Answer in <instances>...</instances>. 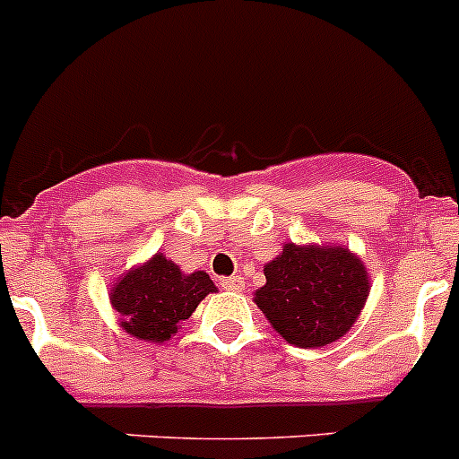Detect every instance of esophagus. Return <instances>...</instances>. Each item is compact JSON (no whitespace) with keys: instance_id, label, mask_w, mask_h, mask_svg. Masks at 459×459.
<instances>
[{"instance_id":"esophagus-1","label":"esophagus","mask_w":459,"mask_h":459,"mask_svg":"<svg viewBox=\"0 0 459 459\" xmlns=\"http://www.w3.org/2000/svg\"><path fill=\"white\" fill-rule=\"evenodd\" d=\"M221 287L225 289V291H241V289H243V277H238V275L222 277Z\"/></svg>"}]
</instances>
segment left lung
<instances>
[{
    "instance_id": "obj_1",
    "label": "left lung",
    "mask_w": 459,
    "mask_h": 459,
    "mask_svg": "<svg viewBox=\"0 0 459 459\" xmlns=\"http://www.w3.org/2000/svg\"><path fill=\"white\" fill-rule=\"evenodd\" d=\"M264 275L255 302L298 348H321L346 334L368 296L367 271L348 247L287 243Z\"/></svg>"
}]
</instances>
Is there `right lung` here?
Here are the masks:
<instances>
[{"instance_id":"right-lung-1","label":"right lung","mask_w":459,"mask_h":459,"mask_svg":"<svg viewBox=\"0 0 459 459\" xmlns=\"http://www.w3.org/2000/svg\"><path fill=\"white\" fill-rule=\"evenodd\" d=\"M216 291L204 271L184 275L178 264L154 255L145 266L134 268L113 284L111 305L120 314L125 332L145 342H168L200 300Z\"/></svg>"}]
</instances>
